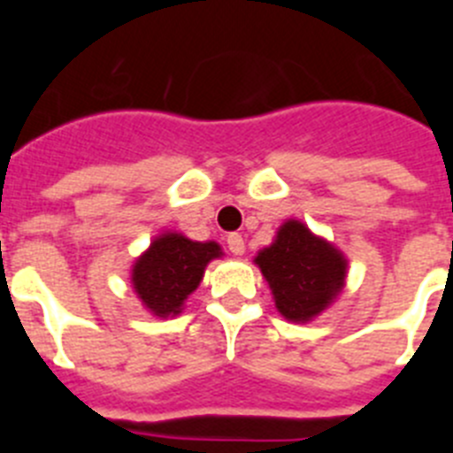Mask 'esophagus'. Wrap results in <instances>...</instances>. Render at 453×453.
<instances>
[{
    "instance_id": "34e87169",
    "label": "esophagus",
    "mask_w": 453,
    "mask_h": 453,
    "mask_svg": "<svg viewBox=\"0 0 453 453\" xmlns=\"http://www.w3.org/2000/svg\"><path fill=\"white\" fill-rule=\"evenodd\" d=\"M226 245H229V251L234 256L245 254V240H242V235L229 234V235H226Z\"/></svg>"
}]
</instances>
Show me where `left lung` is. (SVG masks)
I'll return each mask as SVG.
<instances>
[{"instance_id":"obj_1","label":"left lung","mask_w":453,"mask_h":453,"mask_svg":"<svg viewBox=\"0 0 453 453\" xmlns=\"http://www.w3.org/2000/svg\"><path fill=\"white\" fill-rule=\"evenodd\" d=\"M254 263L270 286L276 311L288 322H311L345 288V254L299 219H286Z\"/></svg>"}]
</instances>
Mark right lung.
I'll return each mask as SVG.
<instances>
[{"label": "right lung", "mask_w": 453, "mask_h": 453, "mask_svg": "<svg viewBox=\"0 0 453 453\" xmlns=\"http://www.w3.org/2000/svg\"><path fill=\"white\" fill-rule=\"evenodd\" d=\"M215 258H222V247L215 240L197 242L165 231L131 265V288L154 318H177Z\"/></svg>", "instance_id": "right-lung-1"}]
</instances>
